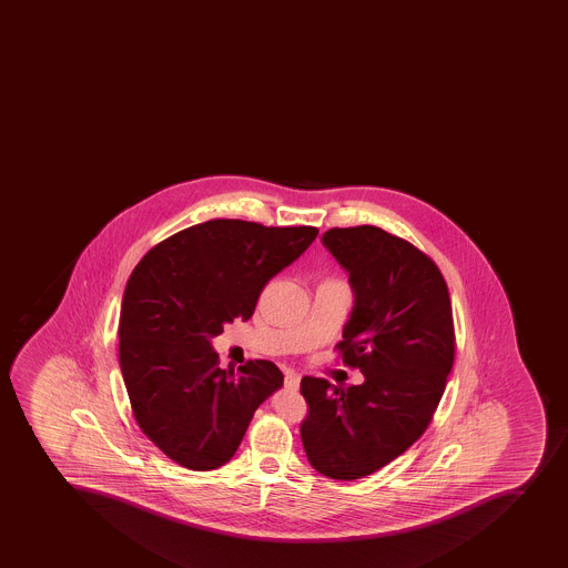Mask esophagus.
Wrapping results in <instances>:
<instances>
[{"mask_svg":"<svg viewBox=\"0 0 568 568\" xmlns=\"http://www.w3.org/2000/svg\"><path fill=\"white\" fill-rule=\"evenodd\" d=\"M284 386L287 389H298V386H301V375L295 374V372H287Z\"/></svg>","mask_w":568,"mask_h":568,"instance_id":"34e87169","label":"esophagus"}]
</instances>
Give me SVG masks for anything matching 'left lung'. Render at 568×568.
I'll return each mask as SVG.
<instances>
[{
    "label": "left lung",
    "instance_id": "obj_1",
    "mask_svg": "<svg viewBox=\"0 0 568 568\" xmlns=\"http://www.w3.org/2000/svg\"><path fill=\"white\" fill-rule=\"evenodd\" d=\"M323 244L355 292L335 349L364 383L302 378V445L323 476L361 479L408 450L434 419L454 366L450 293L428 255L375 225L333 227Z\"/></svg>",
    "mask_w": 568,
    "mask_h": 568
}]
</instances>
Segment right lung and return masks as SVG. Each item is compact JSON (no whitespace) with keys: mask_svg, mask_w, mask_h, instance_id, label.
I'll use <instances>...</instances> for the list:
<instances>
[{"mask_svg":"<svg viewBox=\"0 0 568 568\" xmlns=\"http://www.w3.org/2000/svg\"><path fill=\"white\" fill-rule=\"evenodd\" d=\"M317 227L236 219L191 225L148 251L123 293L118 355L131 409L154 446L190 470L235 455L255 409L281 388L271 361L222 369L211 338L244 321L270 278L310 247Z\"/></svg>","mask_w":568,"mask_h":568,"instance_id":"1","label":"right lung"}]
</instances>
